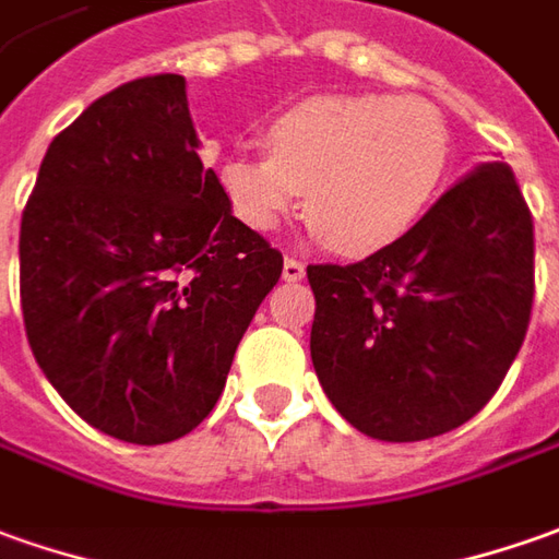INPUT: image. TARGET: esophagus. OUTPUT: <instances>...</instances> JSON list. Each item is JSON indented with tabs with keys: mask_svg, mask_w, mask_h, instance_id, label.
Returning a JSON list of instances; mask_svg holds the SVG:
<instances>
[{
	"mask_svg": "<svg viewBox=\"0 0 559 559\" xmlns=\"http://www.w3.org/2000/svg\"><path fill=\"white\" fill-rule=\"evenodd\" d=\"M281 275H284V281H299L302 275H306V265L299 263V260H294V257H287V260H284V269H281Z\"/></svg>",
	"mask_w": 559,
	"mask_h": 559,
	"instance_id": "obj_1",
	"label": "esophagus"
}]
</instances>
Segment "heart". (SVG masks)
Returning a JSON list of instances; mask_svg holds the SVG:
<instances>
[{"label":"heart","instance_id":"heart-1","mask_svg":"<svg viewBox=\"0 0 559 559\" xmlns=\"http://www.w3.org/2000/svg\"><path fill=\"white\" fill-rule=\"evenodd\" d=\"M265 150L219 165L231 214L272 235L309 189L311 235L345 253H376L413 235L435 207L453 136L425 100L318 94L269 121Z\"/></svg>","mask_w":559,"mask_h":559}]
</instances>
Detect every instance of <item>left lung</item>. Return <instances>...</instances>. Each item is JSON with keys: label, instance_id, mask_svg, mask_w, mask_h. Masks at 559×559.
I'll list each match as a JSON object with an SVG mask.
<instances>
[{"label": "left lung", "instance_id": "1", "mask_svg": "<svg viewBox=\"0 0 559 559\" xmlns=\"http://www.w3.org/2000/svg\"><path fill=\"white\" fill-rule=\"evenodd\" d=\"M533 216L514 170L484 162L419 229L352 265H309L311 364L360 435L428 440L502 385L533 309Z\"/></svg>", "mask_w": 559, "mask_h": 559}]
</instances>
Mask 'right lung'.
Instances as JSON below:
<instances>
[{"instance_id":"1","label":"right lung","mask_w":559,"mask_h":559,"mask_svg":"<svg viewBox=\"0 0 559 559\" xmlns=\"http://www.w3.org/2000/svg\"><path fill=\"white\" fill-rule=\"evenodd\" d=\"M183 75L109 91L51 140L21 219V309L36 364L124 443L189 435L284 260L201 165Z\"/></svg>"}]
</instances>
